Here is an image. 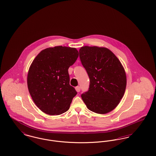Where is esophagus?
I'll list each match as a JSON object with an SVG mask.
<instances>
[{
    "mask_svg": "<svg viewBox=\"0 0 156 156\" xmlns=\"http://www.w3.org/2000/svg\"><path fill=\"white\" fill-rule=\"evenodd\" d=\"M75 89H76V90L78 92H79L80 91V90H81V88H80V87L78 86V87H75Z\"/></svg>",
    "mask_w": 156,
    "mask_h": 156,
    "instance_id": "1",
    "label": "esophagus"
}]
</instances>
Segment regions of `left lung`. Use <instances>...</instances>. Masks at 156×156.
<instances>
[{
  "mask_svg": "<svg viewBox=\"0 0 156 156\" xmlns=\"http://www.w3.org/2000/svg\"><path fill=\"white\" fill-rule=\"evenodd\" d=\"M82 65L90 82L81 98L90 111L105 114L113 110L123 97L126 76L121 62L111 50L104 47L84 46L80 49Z\"/></svg>",
  "mask_w": 156,
  "mask_h": 156,
  "instance_id": "left-lung-1",
  "label": "left lung"
}]
</instances>
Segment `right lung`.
<instances>
[{
  "mask_svg": "<svg viewBox=\"0 0 156 156\" xmlns=\"http://www.w3.org/2000/svg\"><path fill=\"white\" fill-rule=\"evenodd\" d=\"M78 55L75 48L57 46L42 50L31 63L28 89L34 102L45 113L58 115L69 109L77 92L69 85L68 68Z\"/></svg>",
  "mask_w": 156,
  "mask_h": 156,
  "instance_id": "obj_1",
  "label": "right lung"
}]
</instances>
